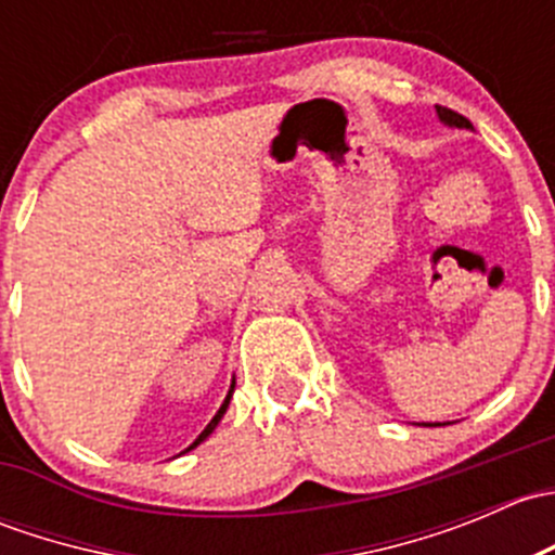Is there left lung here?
I'll return each mask as SVG.
<instances>
[{
    "instance_id": "1",
    "label": "left lung",
    "mask_w": 555,
    "mask_h": 555,
    "mask_svg": "<svg viewBox=\"0 0 555 555\" xmlns=\"http://www.w3.org/2000/svg\"><path fill=\"white\" fill-rule=\"evenodd\" d=\"M435 109H438V117L446 122V126H453V128H469V126H473V122H469L467 117L459 115V112L449 109V106H440L438 104V106H435Z\"/></svg>"
}]
</instances>
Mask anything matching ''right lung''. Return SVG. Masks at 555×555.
I'll use <instances>...</instances> for the list:
<instances>
[{"instance_id": "right-lung-1", "label": "right lung", "mask_w": 555, "mask_h": 555, "mask_svg": "<svg viewBox=\"0 0 555 555\" xmlns=\"http://www.w3.org/2000/svg\"><path fill=\"white\" fill-rule=\"evenodd\" d=\"M233 386H236V382H233V384H231V391H228L225 402H222V405H220V411H217V413H215V418H211V422H209V424H206V429H204V433H201V435H198V438H195V440H193V443H190V446H188V449H184V451H193V449H195V446H201V443H204V440H206V438H209V435H211V433H215V427H217V424H220V418H222V416H225L228 405H231V397H233ZM184 451H182V453H184Z\"/></svg>"}]
</instances>
